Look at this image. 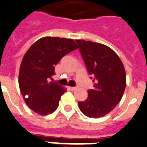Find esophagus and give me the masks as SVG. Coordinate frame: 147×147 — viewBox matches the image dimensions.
Returning a JSON list of instances; mask_svg holds the SVG:
<instances>
[{"label":"esophagus","mask_w":147,"mask_h":147,"mask_svg":"<svg viewBox=\"0 0 147 147\" xmlns=\"http://www.w3.org/2000/svg\"><path fill=\"white\" fill-rule=\"evenodd\" d=\"M68 88H69L70 90H76L77 87H71V86H68Z\"/></svg>","instance_id":"34e87169"}]
</instances>
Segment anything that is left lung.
Instances as JSON below:
<instances>
[{
    "label": "left lung",
    "mask_w": 147,
    "mask_h": 147,
    "mask_svg": "<svg viewBox=\"0 0 147 147\" xmlns=\"http://www.w3.org/2000/svg\"><path fill=\"white\" fill-rule=\"evenodd\" d=\"M94 83L88 90V98L78 106L86 116L104 117L118 105L124 94L126 75L123 62L112 49L98 42L75 40Z\"/></svg>",
    "instance_id": "8db88e82"
}]
</instances>
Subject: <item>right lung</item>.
<instances>
[{
  "label": "right lung",
  "mask_w": 147,
  "mask_h": 147,
  "mask_svg": "<svg viewBox=\"0 0 147 147\" xmlns=\"http://www.w3.org/2000/svg\"><path fill=\"white\" fill-rule=\"evenodd\" d=\"M77 49L72 39L45 37L26 52L20 66L19 85L26 104L35 113L47 115L57 109L67 89L49 80L61 58Z\"/></svg>",
  "instance_id": "1"
}]
</instances>
